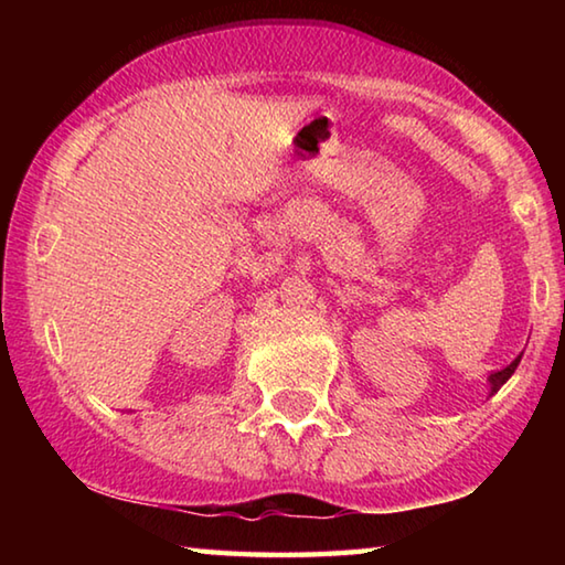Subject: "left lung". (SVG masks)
<instances>
[{
    "instance_id": "8db88e82",
    "label": "left lung",
    "mask_w": 565,
    "mask_h": 565,
    "mask_svg": "<svg viewBox=\"0 0 565 565\" xmlns=\"http://www.w3.org/2000/svg\"><path fill=\"white\" fill-rule=\"evenodd\" d=\"M521 356H523V353H521ZM521 356H515V359H513L505 369H501V371H493V374L489 376V396H493L495 391H499V388L505 384V381H509V379L513 376L515 366H519V363H521Z\"/></svg>"
}]
</instances>
